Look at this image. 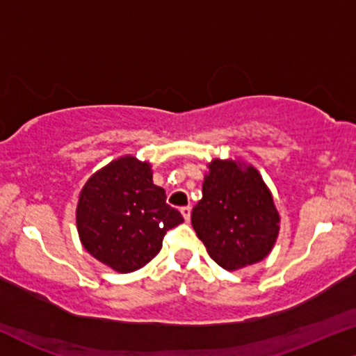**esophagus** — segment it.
Returning a JSON list of instances; mask_svg holds the SVG:
<instances>
[{
	"instance_id": "obj_1",
	"label": "esophagus",
	"mask_w": 356,
	"mask_h": 356,
	"mask_svg": "<svg viewBox=\"0 0 356 356\" xmlns=\"http://www.w3.org/2000/svg\"><path fill=\"white\" fill-rule=\"evenodd\" d=\"M191 211H192L191 207H182V209H181V213H182V217H184V220H186V222L191 220Z\"/></svg>"
}]
</instances>
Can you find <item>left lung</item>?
<instances>
[{
  "label": "left lung",
  "instance_id": "obj_1",
  "mask_svg": "<svg viewBox=\"0 0 356 356\" xmlns=\"http://www.w3.org/2000/svg\"><path fill=\"white\" fill-rule=\"evenodd\" d=\"M192 210L207 253L227 271L259 263L279 235V211L258 169L240 159H213Z\"/></svg>",
  "mask_w": 356,
  "mask_h": 356
}]
</instances>
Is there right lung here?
Instances as JSON below:
<instances>
[{
    "label": "right lung",
    "mask_w": 356,
    "mask_h": 356,
    "mask_svg": "<svg viewBox=\"0 0 356 356\" xmlns=\"http://www.w3.org/2000/svg\"><path fill=\"white\" fill-rule=\"evenodd\" d=\"M77 232L83 248L116 273L146 266L165 232L184 222L152 182L151 164L123 156L97 170L79 195Z\"/></svg>",
    "instance_id": "right-lung-1"
}]
</instances>
